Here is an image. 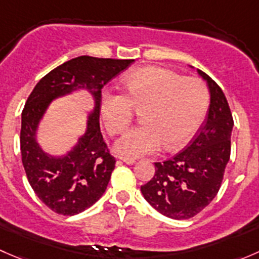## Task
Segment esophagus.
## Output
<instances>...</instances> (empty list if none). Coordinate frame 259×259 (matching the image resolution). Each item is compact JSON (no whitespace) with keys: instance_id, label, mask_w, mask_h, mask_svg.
<instances>
[{"instance_id":"1","label":"esophagus","mask_w":259,"mask_h":259,"mask_svg":"<svg viewBox=\"0 0 259 259\" xmlns=\"http://www.w3.org/2000/svg\"><path fill=\"white\" fill-rule=\"evenodd\" d=\"M119 159L122 161V163H126V164H134L135 163L134 159H132V158H124V156H120Z\"/></svg>"}]
</instances>
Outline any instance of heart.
Instances as JSON below:
<instances>
[{
	"label": "heart",
	"mask_w": 259,
	"mask_h": 259,
	"mask_svg": "<svg viewBox=\"0 0 259 259\" xmlns=\"http://www.w3.org/2000/svg\"><path fill=\"white\" fill-rule=\"evenodd\" d=\"M126 95L104 89L100 113L109 134L116 135L129 126L133 108L142 110L143 125L125 133L115 151L126 158L149 155L165 145H185L199 127L208 106V91L195 77H182L161 67H145L124 79Z\"/></svg>",
	"instance_id": "obj_1"
}]
</instances>
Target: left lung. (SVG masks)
I'll return each mask as SVG.
<instances>
[{
	"mask_svg": "<svg viewBox=\"0 0 259 259\" xmlns=\"http://www.w3.org/2000/svg\"><path fill=\"white\" fill-rule=\"evenodd\" d=\"M210 104L207 119L192 143L169 160L155 163V174L144 185L146 202L171 219H189L214 199L231 156L233 117L222 89L205 72Z\"/></svg>",
	"mask_w": 259,
	"mask_h": 259,
	"instance_id": "obj_1",
	"label": "left lung"
}]
</instances>
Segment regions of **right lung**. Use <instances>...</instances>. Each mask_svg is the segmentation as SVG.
<instances>
[{
    "mask_svg": "<svg viewBox=\"0 0 259 259\" xmlns=\"http://www.w3.org/2000/svg\"><path fill=\"white\" fill-rule=\"evenodd\" d=\"M134 60L80 56L42 77L21 115V155L33 192L55 213L75 215L98 202L115 168V159L100 132V94L104 85ZM86 90L94 99L85 133L62 156H51L37 142L38 126L54 100Z\"/></svg>",
    "mask_w": 259,
    "mask_h": 259,
    "instance_id": "right-lung-1",
    "label": "right lung"
}]
</instances>
